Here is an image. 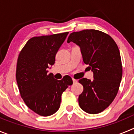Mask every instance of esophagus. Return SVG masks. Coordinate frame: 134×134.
<instances>
[{"label":"esophagus","mask_w":134,"mask_h":134,"mask_svg":"<svg viewBox=\"0 0 134 134\" xmlns=\"http://www.w3.org/2000/svg\"><path fill=\"white\" fill-rule=\"evenodd\" d=\"M73 83H76V82H77V80L73 79Z\"/></svg>","instance_id":"esophagus-1"}]
</instances>
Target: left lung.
I'll list each match as a JSON object with an SVG mask.
<instances>
[{"label":"left lung","instance_id":"left-lung-1","mask_svg":"<svg viewBox=\"0 0 134 134\" xmlns=\"http://www.w3.org/2000/svg\"><path fill=\"white\" fill-rule=\"evenodd\" d=\"M71 42L80 47L83 62L93 73V81H79L83 86L79 106L87 113L98 114L109 107L119 89L122 77L119 49L109 35L96 30L73 32L67 40Z\"/></svg>","mask_w":134,"mask_h":134}]
</instances>
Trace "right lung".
<instances>
[{
	"label": "right lung",
	"instance_id": "add662e5",
	"mask_svg": "<svg viewBox=\"0 0 134 134\" xmlns=\"http://www.w3.org/2000/svg\"><path fill=\"white\" fill-rule=\"evenodd\" d=\"M68 34L32 37L18 56L16 77L21 97L30 109L40 116L55 113L62 93L73 85L69 76L58 81L47 71L55 63L56 53Z\"/></svg>",
	"mask_w": 134,
	"mask_h": 134
}]
</instances>
